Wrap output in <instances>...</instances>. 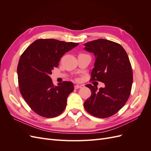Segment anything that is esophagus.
Wrapping results in <instances>:
<instances>
[{"label": "esophagus", "instance_id": "1", "mask_svg": "<svg viewBox=\"0 0 151 151\" xmlns=\"http://www.w3.org/2000/svg\"><path fill=\"white\" fill-rule=\"evenodd\" d=\"M82 87H83V86H81V85H76V86H74V88H75L76 89H77L81 88Z\"/></svg>", "mask_w": 151, "mask_h": 151}]
</instances>
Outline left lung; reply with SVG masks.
<instances>
[{
    "instance_id": "left-lung-1",
    "label": "left lung",
    "mask_w": 151,
    "mask_h": 151,
    "mask_svg": "<svg viewBox=\"0 0 151 151\" xmlns=\"http://www.w3.org/2000/svg\"><path fill=\"white\" fill-rule=\"evenodd\" d=\"M84 49L95 56L91 80L104 83V88L88 84L91 96L84 103L86 110L96 117L104 118L117 113L130 94L133 74L129 57L121 45L105 39L84 44Z\"/></svg>"
}]
</instances>
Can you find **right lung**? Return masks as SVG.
<instances>
[{"label": "right lung", "instance_id": "1", "mask_svg": "<svg viewBox=\"0 0 151 151\" xmlns=\"http://www.w3.org/2000/svg\"><path fill=\"white\" fill-rule=\"evenodd\" d=\"M78 45L55 39H39L22 54L17 70L19 90L27 104L38 115L53 118L65 109L74 84L64 81L54 86L50 76L63 55Z\"/></svg>", "mask_w": 151, "mask_h": 151}]
</instances>
